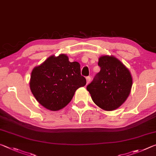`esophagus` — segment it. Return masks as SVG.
Here are the masks:
<instances>
[{"mask_svg": "<svg viewBox=\"0 0 156 156\" xmlns=\"http://www.w3.org/2000/svg\"><path fill=\"white\" fill-rule=\"evenodd\" d=\"M86 80H87V84H89V83H90L91 81V77L90 76H88V77L86 78Z\"/></svg>", "mask_w": 156, "mask_h": 156, "instance_id": "obj_1", "label": "esophagus"}]
</instances>
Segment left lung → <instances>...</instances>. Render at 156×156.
Segmentation results:
<instances>
[{
    "label": "left lung",
    "instance_id": "8db88e82",
    "mask_svg": "<svg viewBox=\"0 0 156 156\" xmlns=\"http://www.w3.org/2000/svg\"><path fill=\"white\" fill-rule=\"evenodd\" d=\"M100 71L87 89L98 107L105 111L120 107L130 94L133 79L128 68L113 56L98 59Z\"/></svg>",
    "mask_w": 156,
    "mask_h": 156
}]
</instances>
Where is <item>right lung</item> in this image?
<instances>
[{
  "instance_id": "add662e5",
  "label": "right lung",
  "mask_w": 156,
  "mask_h": 156,
  "mask_svg": "<svg viewBox=\"0 0 156 156\" xmlns=\"http://www.w3.org/2000/svg\"><path fill=\"white\" fill-rule=\"evenodd\" d=\"M86 84L78 62L69 61L65 54L49 56L33 69L30 86L31 93L42 106L58 111L69 103L76 91Z\"/></svg>"
}]
</instances>
